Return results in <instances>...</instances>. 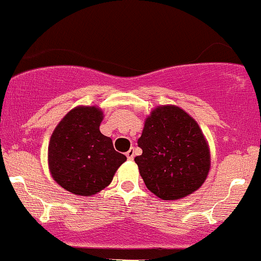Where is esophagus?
I'll return each mask as SVG.
<instances>
[{
    "mask_svg": "<svg viewBox=\"0 0 261 261\" xmlns=\"http://www.w3.org/2000/svg\"><path fill=\"white\" fill-rule=\"evenodd\" d=\"M134 155H135V149L134 148H130L128 151L126 152V157L128 161H133L134 160Z\"/></svg>",
    "mask_w": 261,
    "mask_h": 261,
    "instance_id": "esophagus-1",
    "label": "esophagus"
}]
</instances>
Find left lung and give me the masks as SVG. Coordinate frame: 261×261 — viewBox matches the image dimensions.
<instances>
[{
	"instance_id": "8db88e82",
	"label": "left lung",
	"mask_w": 261,
	"mask_h": 261,
	"mask_svg": "<svg viewBox=\"0 0 261 261\" xmlns=\"http://www.w3.org/2000/svg\"><path fill=\"white\" fill-rule=\"evenodd\" d=\"M135 162L146 187L163 200H178L202 185L210 151L199 125L178 107L155 108L137 141Z\"/></svg>"
}]
</instances>
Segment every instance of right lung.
<instances>
[{
	"instance_id": "obj_1",
	"label": "right lung",
	"mask_w": 261,
	"mask_h": 261,
	"mask_svg": "<svg viewBox=\"0 0 261 261\" xmlns=\"http://www.w3.org/2000/svg\"><path fill=\"white\" fill-rule=\"evenodd\" d=\"M103 113L95 107H77L59 122L49 143L53 178L70 193L94 195L113 180L126 161L100 133Z\"/></svg>"
}]
</instances>
